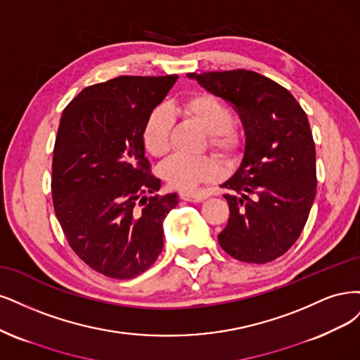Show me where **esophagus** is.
Listing matches in <instances>:
<instances>
[{"mask_svg":"<svg viewBox=\"0 0 360 360\" xmlns=\"http://www.w3.org/2000/svg\"><path fill=\"white\" fill-rule=\"evenodd\" d=\"M179 197H181L182 200H185V202H194V203H197V202L205 200L207 195L205 193H202V191H181Z\"/></svg>","mask_w":360,"mask_h":360,"instance_id":"34e87169","label":"esophagus"}]
</instances>
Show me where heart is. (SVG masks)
I'll use <instances>...</instances> for the list:
<instances>
[{
	"mask_svg": "<svg viewBox=\"0 0 360 360\" xmlns=\"http://www.w3.org/2000/svg\"><path fill=\"white\" fill-rule=\"evenodd\" d=\"M181 109L199 122L207 131V143L217 153L230 155L242 143L239 125L231 121L227 104L207 92H195L185 98ZM172 115L166 108H155L149 112L143 124L142 142L145 150L155 158L167 154L170 148ZM223 166L211 155H173L161 169V175L169 185L179 190H190L202 182H210L223 175Z\"/></svg>",
	"mask_w": 360,
	"mask_h": 360,
	"instance_id": "b5f03b06",
	"label": "heart"
}]
</instances>
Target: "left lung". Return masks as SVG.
Here are the masks:
<instances>
[{"label": "left lung", "mask_w": 360, "mask_h": 360, "mask_svg": "<svg viewBox=\"0 0 360 360\" xmlns=\"http://www.w3.org/2000/svg\"><path fill=\"white\" fill-rule=\"evenodd\" d=\"M238 112L245 130L239 169L221 187L229 221L218 243L236 260L281 257L302 233L316 199V145L307 113L290 92L256 72L190 73Z\"/></svg>", "instance_id": "8db88e82"}]
</instances>
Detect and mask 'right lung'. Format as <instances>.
<instances>
[{"mask_svg":"<svg viewBox=\"0 0 360 360\" xmlns=\"http://www.w3.org/2000/svg\"><path fill=\"white\" fill-rule=\"evenodd\" d=\"M178 76H120L86 86L63 112L52 158V200L68 245L109 278L130 280L163 250L178 195L155 194L142 142L149 112Z\"/></svg>","mask_w":360,"mask_h":360,"instance_id":"obj_1","label":"right lung"}]
</instances>
